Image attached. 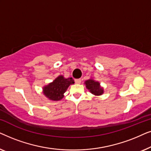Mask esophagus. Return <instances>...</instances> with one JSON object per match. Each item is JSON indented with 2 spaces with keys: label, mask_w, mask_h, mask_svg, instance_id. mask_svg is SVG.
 <instances>
[{
  "label": "esophagus",
  "mask_w": 151,
  "mask_h": 151,
  "mask_svg": "<svg viewBox=\"0 0 151 151\" xmlns=\"http://www.w3.org/2000/svg\"><path fill=\"white\" fill-rule=\"evenodd\" d=\"M75 82L76 84H80L81 83V79H76Z\"/></svg>",
  "instance_id": "34e87169"
}]
</instances>
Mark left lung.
Returning <instances> with one entry per match:
<instances>
[{"instance_id": "left-lung-1", "label": "left lung", "mask_w": 151, "mask_h": 151, "mask_svg": "<svg viewBox=\"0 0 151 151\" xmlns=\"http://www.w3.org/2000/svg\"><path fill=\"white\" fill-rule=\"evenodd\" d=\"M86 87L94 96H101L104 93V89L100 86V84L98 82L95 81L93 79H89L84 82Z\"/></svg>"}]
</instances>
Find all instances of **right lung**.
<instances>
[{
    "instance_id": "obj_1",
    "label": "right lung",
    "mask_w": 151,
    "mask_h": 151,
    "mask_svg": "<svg viewBox=\"0 0 151 151\" xmlns=\"http://www.w3.org/2000/svg\"><path fill=\"white\" fill-rule=\"evenodd\" d=\"M73 84L74 80L72 78H65L63 76H59L52 82L43 87V93L51 100H60L68 87Z\"/></svg>"
}]
</instances>
